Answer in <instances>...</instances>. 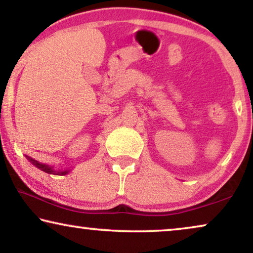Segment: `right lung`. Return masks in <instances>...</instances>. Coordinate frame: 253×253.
<instances>
[{
    "label": "right lung",
    "mask_w": 253,
    "mask_h": 253,
    "mask_svg": "<svg viewBox=\"0 0 253 253\" xmlns=\"http://www.w3.org/2000/svg\"><path fill=\"white\" fill-rule=\"evenodd\" d=\"M27 159H29V160L32 162V164L36 166L37 168H39L40 170H42V171H44V172H48V174H55V175H67L68 172H69V170H58V171H56V170H54L53 168L51 167H49V166H47V165H43V164H40V162H38V161H36V160H33V159H31V158H29L27 157Z\"/></svg>",
    "instance_id": "obj_1"
}]
</instances>
